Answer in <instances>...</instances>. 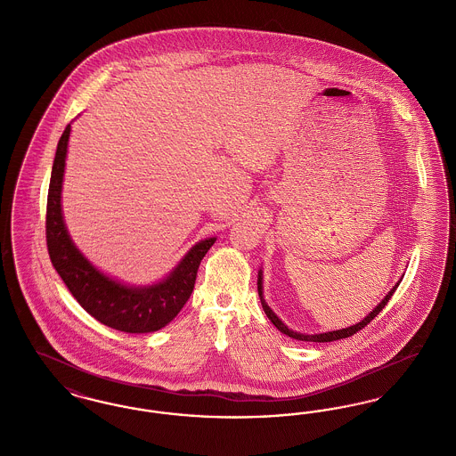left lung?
Here are the masks:
<instances>
[{
  "label": "left lung",
  "instance_id": "left-lung-1",
  "mask_svg": "<svg viewBox=\"0 0 456 456\" xmlns=\"http://www.w3.org/2000/svg\"><path fill=\"white\" fill-rule=\"evenodd\" d=\"M400 285V282L396 283L393 289H391L390 292L387 294V297L381 301V303L378 304L370 313H369L368 316L362 320V322H359L357 325L348 326V328H342V330H335V331H326V333H316V335H304V333H297V331H292L290 328L287 325H283L282 320L270 309V305L265 303V299H263V283H261V270L260 273H258V296H260L261 305H263V311H265V314L268 316V320L273 323V325L277 326L282 333L285 335H289L290 338H296V340H303V342H320V344H325V342H333V340H340V338H347V337H352L354 333H357L359 330H362L364 326H368L381 311H383V307L387 305V304L390 303L391 296H393V292L396 290V287Z\"/></svg>",
  "mask_w": 456,
  "mask_h": 456
}]
</instances>
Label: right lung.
<instances>
[{
	"label": "right lung",
	"mask_w": 456,
	"mask_h": 456,
	"mask_svg": "<svg viewBox=\"0 0 456 456\" xmlns=\"http://www.w3.org/2000/svg\"><path fill=\"white\" fill-rule=\"evenodd\" d=\"M69 131L71 126L68 125L58 142L47 193L45 240L51 263L71 296L102 325L126 333L157 331L171 323L190 299L198 266L214 246L216 238L200 240L169 277L153 285L130 287L99 272L73 244L61 212V188Z\"/></svg>",
	"instance_id": "add662e5"
}]
</instances>
